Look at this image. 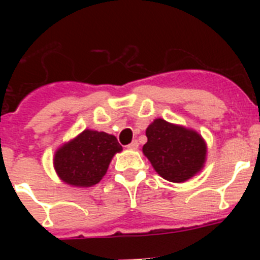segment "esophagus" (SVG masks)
Returning a JSON list of instances; mask_svg holds the SVG:
<instances>
[{"instance_id":"1","label":"esophagus","mask_w":260,"mask_h":260,"mask_svg":"<svg viewBox=\"0 0 260 260\" xmlns=\"http://www.w3.org/2000/svg\"><path fill=\"white\" fill-rule=\"evenodd\" d=\"M138 147H139V143H138V141H133L132 143L128 144L127 148H128V150H138Z\"/></svg>"}]
</instances>
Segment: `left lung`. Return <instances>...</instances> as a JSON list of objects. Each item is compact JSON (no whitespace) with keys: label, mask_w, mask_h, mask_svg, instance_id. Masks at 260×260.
Wrapping results in <instances>:
<instances>
[{"label":"left lung","mask_w":260,"mask_h":260,"mask_svg":"<svg viewBox=\"0 0 260 260\" xmlns=\"http://www.w3.org/2000/svg\"><path fill=\"white\" fill-rule=\"evenodd\" d=\"M146 135L144 156L164 180L185 182L203 169L207 146L195 130L156 118Z\"/></svg>","instance_id":"1"}]
</instances>
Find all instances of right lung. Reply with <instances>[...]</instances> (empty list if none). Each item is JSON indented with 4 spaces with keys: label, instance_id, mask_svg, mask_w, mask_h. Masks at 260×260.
Masks as SVG:
<instances>
[{
    "label": "right lung",
    "instance_id": "right-lung-1",
    "mask_svg": "<svg viewBox=\"0 0 260 260\" xmlns=\"http://www.w3.org/2000/svg\"><path fill=\"white\" fill-rule=\"evenodd\" d=\"M121 151L122 146L114 135L87 128L59 147L54 153L53 165L63 182L89 187L102 181L113 156Z\"/></svg>",
    "mask_w": 260,
    "mask_h": 260
}]
</instances>
